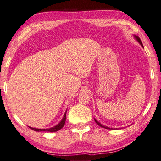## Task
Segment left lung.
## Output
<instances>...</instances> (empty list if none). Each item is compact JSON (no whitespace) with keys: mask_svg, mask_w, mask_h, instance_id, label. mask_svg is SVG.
<instances>
[{"mask_svg":"<svg viewBox=\"0 0 161 161\" xmlns=\"http://www.w3.org/2000/svg\"><path fill=\"white\" fill-rule=\"evenodd\" d=\"M135 38L137 39V41H138V42L140 43V44H141L142 47H143V44H142V42H141V39H140V37H137V36H136V35H135ZM95 121L96 122V124H97V125H98V126H101V127H103V128H105V129H110V128H108V127H107V126H103V125H102L101 123H99L98 121H97V120H96L95 119Z\"/></svg>","mask_w":161,"mask_h":161,"instance_id":"obj_1","label":"left lung"}]
</instances>
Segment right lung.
Listing matches in <instances>:
<instances>
[{"label": "right lung", "instance_id": "add662e5", "mask_svg": "<svg viewBox=\"0 0 161 161\" xmlns=\"http://www.w3.org/2000/svg\"><path fill=\"white\" fill-rule=\"evenodd\" d=\"M66 112H65V114H64V118L61 120V121H60L59 124L58 125H56L54 127H52V128H49V129H35V128H32V127H30L31 129H32V130H34L35 131H49V132H55V131H57L58 130H60V129H61L63 127H64V124H65V122H66Z\"/></svg>", "mask_w": 161, "mask_h": 161}]
</instances>
